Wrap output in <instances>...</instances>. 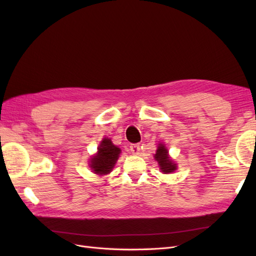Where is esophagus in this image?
I'll use <instances>...</instances> for the list:
<instances>
[{
    "label": "esophagus",
    "instance_id": "34e87169",
    "mask_svg": "<svg viewBox=\"0 0 256 256\" xmlns=\"http://www.w3.org/2000/svg\"><path fill=\"white\" fill-rule=\"evenodd\" d=\"M130 150L132 154H140V145L139 144H132L130 146Z\"/></svg>",
    "mask_w": 256,
    "mask_h": 256
}]
</instances>
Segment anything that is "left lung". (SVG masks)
I'll list each match as a JSON object with an SVG mask.
<instances>
[{"mask_svg": "<svg viewBox=\"0 0 256 256\" xmlns=\"http://www.w3.org/2000/svg\"><path fill=\"white\" fill-rule=\"evenodd\" d=\"M154 158L156 160L160 171L165 174L174 172L178 168L176 164L170 158V156L168 154V150L166 148L165 144H163V143H160L158 145V150L154 154Z\"/></svg>", "mask_w": 256, "mask_h": 256, "instance_id": "left-lung-1", "label": "left lung"}]
</instances>
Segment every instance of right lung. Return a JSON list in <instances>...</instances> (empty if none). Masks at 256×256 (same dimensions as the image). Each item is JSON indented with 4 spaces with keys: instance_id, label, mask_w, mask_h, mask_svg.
I'll return each instance as SVG.
<instances>
[{
    "instance_id": "right-lung-1",
    "label": "right lung",
    "mask_w": 256,
    "mask_h": 256,
    "mask_svg": "<svg viewBox=\"0 0 256 256\" xmlns=\"http://www.w3.org/2000/svg\"><path fill=\"white\" fill-rule=\"evenodd\" d=\"M121 150L109 138H104L98 147V152L90 160V167L98 176H106L114 168Z\"/></svg>"
}]
</instances>
